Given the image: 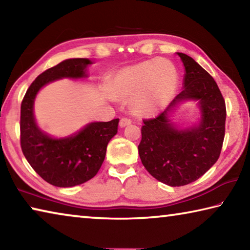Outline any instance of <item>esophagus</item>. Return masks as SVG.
<instances>
[{
  "label": "esophagus",
  "mask_w": 250,
  "mask_h": 250,
  "mask_svg": "<svg viewBox=\"0 0 250 250\" xmlns=\"http://www.w3.org/2000/svg\"><path fill=\"white\" fill-rule=\"evenodd\" d=\"M130 124H131V119H129V118H121L120 122H119V125H120L121 128L129 125Z\"/></svg>",
  "instance_id": "esophagus-1"
}]
</instances>
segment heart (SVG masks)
Segmentation results:
<instances>
[{"instance_id": "obj_1", "label": "heart", "mask_w": 250, "mask_h": 250, "mask_svg": "<svg viewBox=\"0 0 250 250\" xmlns=\"http://www.w3.org/2000/svg\"><path fill=\"white\" fill-rule=\"evenodd\" d=\"M179 76L171 62L151 59L118 71L110 89L116 97L134 98V109L142 115H151L170 103Z\"/></svg>"}]
</instances>
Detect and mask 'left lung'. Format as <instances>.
<instances>
[{"label": "left lung", "mask_w": 250, "mask_h": 250, "mask_svg": "<svg viewBox=\"0 0 250 250\" xmlns=\"http://www.w3.org/2000/svg\"><path fill=\"white\" fill-rule=\"evenodd\" d=\"M185 67L184 88L166 111L143 119L141 162L156 180L170 186L192 183L214 166L225 137L226 104L214 78L183 53H177ZM200 101L202 120L196 128L177 130L167 119L171 107L183 100Z\"/></svg>", "instance_id": "left-lung-1"}]
</instances>
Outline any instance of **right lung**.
<instances>
[{"mask_svg": "<svg viewBox=\"0 0 250 250\" xmlns=\"http://www.w3.org/2000/svg\"><path fill=\"white\" fill-rule=\"evenodd\" d=\"M91 64L87 58L59 62L42 73L28 87L21 104V147L27 162L47 183L58 188L83 184L92 179L103 164L108 142L118 132L119 119L88 125L74 137L53 139L37 128L33 104L42 87L54 80L84 77Z\"/></svg>", "mask_w": 250, "mask_h": 250, "instance_id": "right-lung-1", "label": "right lung"}]
</instances>
